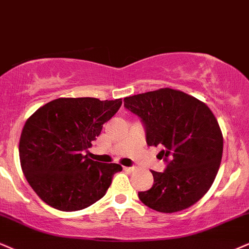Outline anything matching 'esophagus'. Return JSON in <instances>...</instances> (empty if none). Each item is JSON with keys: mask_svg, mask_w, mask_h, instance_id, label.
Listing matches in <instances>:
<instances>
[{"mask_svg": "<svg viewBox=\"0 0 249 249\" xmlns=\"http://www.w3.org/2000/svg\"><path fill=\"white\" fill-rule=\"evenodd\" d=\"M124 171H129V172H131V171H134V167H128V166H124Z\"/></svg>", "mask_w": 249, "mask_h": 249, "instance_id": "1", "label": "esophagus"}]
</instances>
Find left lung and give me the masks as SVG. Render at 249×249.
I'll list each match as a JSON object with an SVG mask.
<instances>
[{"label": "left lung", "mask_w": 249, "mask_h": 249, "mask_svg": "<svg viewBox=\"0 0 249 249\" xmlns=\"http://www.w3.org/2000/svg\"><path fill=\"white\" fill-rule=\"evenodd\" d=\"M125 108L142 119L146 143L160 145L166 171H151L153 185L139 197L146 207L172 213L192 207L207 194L218 173L223 134L203 101L164 88L124 98Z\"/></svg>", "instance_id": "left-lung-1"}]
</instances>
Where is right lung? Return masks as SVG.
Instances as JSON below:
<instances>
[{
    "label": "right lung",
    "instance_id": "right-lung-1",
    "mask_svg": "<svg viewBox=\"0 0 249 249\" xmlns=\"http://www.w3.org/2000/svg\"><path fill=\"white\" fill-rule=\"evenodd\" d=\"M122 99L59 98L26 120L19 140V160L27 182L45 203L61 211L90 207L106 194L119 164H101L83 151L92 146L103 124Z\"/></svg>",
    "mask_w": 249,
    "mask_h": 249
}]
</instances>
